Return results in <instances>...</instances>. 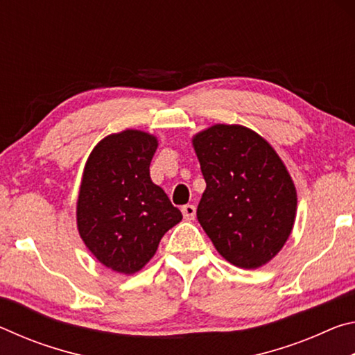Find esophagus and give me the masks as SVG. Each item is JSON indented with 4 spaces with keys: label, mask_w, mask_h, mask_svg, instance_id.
<instances>
[{
    "label": "esophagus",
    "mask_w": 355,
    "mask_h": 355,
    "mask_svg": "<svg viewBox=\"0 0 355 355\" xmlns=\"http://www.w3.org/2000/svg\"><path fill=\"white\" fill-rule=\"evenodd\" d=\"M182 213H183V218L186 220H192L196 218V207L194 205H184L182 208Z\"/></svg>",
    "instance_id": "obj_1"
}]
</instances>
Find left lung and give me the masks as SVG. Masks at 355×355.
<instances>
[{"mask_svg":"<svg viewBox=\"0 0 355 355\" xmlns=\"http://www.w3.org/2000/svg\"><path fill=\"white\" fill-rule=\"evenodd\" d=\"M207 189L197 219L228 263L257 269L284 248L297 194L284 161L260 135L218 123L192 137Z\"/></svg>","mask_w":355,"mask_h":355,"instance_id":"8db88e82","label":"left lung"}]
</instances>
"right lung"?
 Returning a JSON list of instances; mask_svg holds the SVG:
<instances>
[{
  "label": "right lung",
  "mask_w": 355,
  "mask_h": 355,
  "mask_svg": "<svg viewBox=\"0 0 355 355\" xmlns=\"http://www.w3.org/2000/svg\"><path fill=\"white\" fill-rule=\"evenodd\" d=\"M156 147L153 135L125 130L101 139L84 166L78 232L92 255L120 274L141 271L183 218L150 178Z\"/></svg>",
  "instance_id": "right-lung-1"
}]
</instances>
